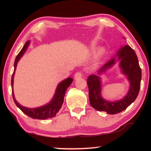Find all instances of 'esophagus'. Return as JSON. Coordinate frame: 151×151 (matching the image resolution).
<instances>
[{
	"label": "esophagus",
	"instance_id": "1",
	"mask_svg": "<svg viewBox=\"0 0 151 151\" xmlns=\"http://www.w3.org/2000/svg\"><path fill=\"white\" fill-rule=\"evenodd\" d=\"M83 76V74L81 72H76L75 75V80H78V79L81 78Z\"/></svg>",
	"mask_w": 151,
	"mask_h": 151
}]
</instances>
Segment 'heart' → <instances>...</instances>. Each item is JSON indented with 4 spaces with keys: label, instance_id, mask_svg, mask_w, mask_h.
<instances>
[{
    "label": "heart",
    "instance_id": "1",
    "mask_svg": "<svg viewBox=\"0 0 151 151\" xmlns=\"http://www.w3.org/2000/svg\"><path fill=\"white\" fill-rule=\"evenodd\" d=\"M104 49H103V48H101V49L99 50L98 53H97V58H98V59H99V58H100L102 56H103V55L104 54Z\"/></svg>",
    "mask_w": 151,
    "mask_h": 151
}]
</instances>
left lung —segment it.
I'll return each mask as SVG.
<instances>
[{"label":"left lung","mask_w":151,"mask_h":151,"mask_svg":"<svg viewBox=\"0 0 151 151\" xmlns=\"http://www.w3.org/2000/svg\"><path fill=\"white\" fill-rule=\"evenodd\" d=\"M122 73L127 76L131 84L129 93L124 99L116 102L105 101L101 96V83L100 77L97 75H90L87 78L88 87V96L91 105L99 111H105L108 114H114L126 109L133 103L139 94L140 81H141V69L139 64L137 56L132 48L129 45L122 47L117 52ZM115 63V59L112 58L102 67L98 73L111 67Z\"/></svg>","instance_id":"left-lung-1"}]
</instances>
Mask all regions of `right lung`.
<instances>
[{
	"instance_id": "add662e5",
	"label": "right lung",
	"mask_w": 151,
	"mask_h": 151,
	"mask_svg": "<svg viewBox=\"0 0 151 151\" xmlns=\"http://www.w3.org/2000/svg\"><path fill=\"white\" fill-rule=\"evenodd\" d=\"M29 42H30L29 41L26 42L23 48H22L21 50L20 51V52L17 55L16 58H15L14 63V69L13 73H12V78H11L12 88V86H13V77L14 75V71L16 70V68H17V63L18 61L19 60L20 58H21L22 56L23 55L25 51L27 50V47H29ZM73 78H68L61 82V83L57 86V91H56L54 98L52 99V100L48 104H47V105L40 106V107H39V108L29 109V108H27V107H24L23 106L20 105L14 98L13 91H12V98H13V100L14 101V103L16 104V105L19 107V108L21 110L24 114H26L27 115L31 117V118L36 119H40V120L52 118V117H55L56 116V114H57V113H58V112L59 111V110L61 109V107H62V105L64 102V97L65 96V93L66 90H67L68 86H69L70 85V84L73 83Z\"/></svg>"
}]
</instances>
